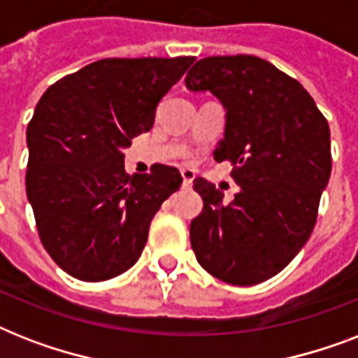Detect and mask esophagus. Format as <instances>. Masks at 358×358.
Masks as SVG:
<instances>
[{
	"label": "esophagus",
	"instance_id": "34e87169",
	"mask_svg": "<svg viewBox=\"0 0 358 358\" xmlns=\"http://www.w3.org/2000/svg\"><path fill=\"white\" fill-rule=\"evenodd\" d=\"M182 178H184V187H191L193 180H195V171L191 169H182Z\"/></svg>",
	"mask_w": 358,
	"mask_h": 358
}]
</instances>
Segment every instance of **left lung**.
Listing matches in <instances>:
<instances>
[{"label": "left lung", "instance_id": "obj_1", "mask_svg": "<svg viewBox=\"0 0 358 358\" xmlns=\"http://www.w3.org/2000/svg\"><path fill=\"white\" fill-rule=\"evenodd\" d=\"M191 91H210L227 109L213 157L232 163L234 201L204 178L191 221V247L210 275L252 286L280 273L308 241L329 184L331 129L299 81L255 55L204 57L187 72Z\"/></svg>", "mask_w": 358, "mask_h": 358}]
</instances>
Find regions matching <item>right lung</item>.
<instances>
[{"label": "right lung", "instance_id": "right-lung-1", "mask_svg": "<svg viewBox=\"0 0 358 358\" xmlns=\"http://www.w3.org/2000/svg\"><path fill=\"white\" fill-rule=\"evenodd\" d=\"M195 57L100 59L55 81L27 126L25 189L44 249L63 271L102 282L139 260L178 169L124 171L122 148L146 134L156 108Z\"/></svg>", "mask_w": 358, "mask_h": 358}]
</instances>
